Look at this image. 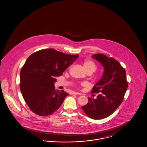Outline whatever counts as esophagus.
I'll list each match as a JSON object with an SVG mask.
<instances>
[{
    "instance_id": "obj_1",
    "label": "esophagus",
    "mask_w": 147,
    "mask_h": 147,
    "mask_svg": "<svg viewBox=\"0 0 147 147\" xmlns=\"http://www.w3.org/2000/svg\"><path fill=\"white\" fill-rule=\"evenodd\" d=\"M71 95H80V93H78L77 92H75V91H72L70 93Z\"/></svg>"
}]
</instances>
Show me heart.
I'll use <instances>...</instances> for the list:
<instances>
[{"label": "heart", "instance_id": "heart-1", "mask_svg": "<svg viewBox=\"0 0 147 147\" xmlns=\"http://www.w3.org/2000/svg\"><path fill=\"white\" fill-rule=\"evenodd\" d=\"M83 66L86 71L92 70L94 72L96 69V65L95 63L91 60H85L83 63Z\"/></svg>", "mask_w": 147, "mask_h": 147}]
</instances>
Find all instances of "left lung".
<instances>
[{"label":"left lung","instance_id":"obj_1","mask_svg":"<svg viewBox=\"0 0 147 147\" xmlns=\"http://www.w3.org/2000/svg\"><path fill=\"white\" fill-rule=\"evenodd\" d=\"M92 58L101 64L104 71L91 90L92 93H98L97 98H88V104L82 108L89 117L101 119L111 115L121 105L128 83L125 69L113 58L99 53L92 55Z\"/></svg>","mask_w":147,"mask_h":147}]
</instances>
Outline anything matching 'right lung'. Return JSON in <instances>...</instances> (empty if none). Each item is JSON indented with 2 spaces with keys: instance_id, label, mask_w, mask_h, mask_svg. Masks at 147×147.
I'll return each mask as SVG.
<instances>
[{
  "instance_id": "right-lung-1",
  "label": "right lung",
  "mask_w": 147,
  "mask_h": 147,
  "mask_svg": "<svg viewBox=\"0 0 147 147\" xmlns=\"http://www.w3.org/2000/svg\"><path fill=\"white\" fill-rule=\"evenodd\" d=\"M78 57L52 49L40 50L28 57L21 68L20 88L32 112L48 116L61 107L68 93L55 89L56 77L62 76Z\"/></svg>"
}]
</instances>
